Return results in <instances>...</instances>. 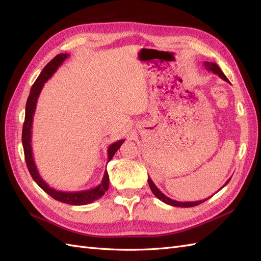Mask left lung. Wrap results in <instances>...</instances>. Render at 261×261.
I'll return each instance as SVG.
<instances>
[{
	"instance_id": "obj_1",
	"label": "left lung",
	"mask_w": 261,
	"mask_h": 261,
	"mask_svg": "<svg viewBox=\"0 0 261 261\" xmlns=\"http://www.w3.org/2000/svg\"><path fill=\"white\" fill-rule=\"evenodd\" d=\"M203 66L206 67L208 70H210V72L219 75V77L222 78L223 81L228 82L226 76L223 74L222 70H221V68L218 66V64H216V63H213V62H203ZM230 179H231V178H228V179L226 180V183H225L222 187H224V186L228 183V181H230ZM148 184H149V186H150V189H151V192L153 193V195L156 197L158 199H160V200L163 201L164 203L170 204V206H173V207H181V208L195 207V206H198V204L204 202V201H206V200L208 199V198H207V199L198 200V201H184V202H183V201H176V200H173V199L169 198V197H167L163 193H161L160 189L154 185V183H153V181L151 180V178H150L149 176H148ZM220 189H221V188H220ZM209 198H210V197H209Z\"/></svg>"
}]
</instances>
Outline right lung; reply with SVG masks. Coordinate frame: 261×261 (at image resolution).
<instances>
[{
    "mask_svg": "<svg viewBox=\"0 0 261 261\" xmlns=\"http://www.w3.org/2000/svg\"><path fill=\"white\" fill-rule=\"evenodd\" d=\"M68 57L69 54L67 53L58 54L57 57L46 64V66L42 69L40 75L38 76L33 87H31L29 97L27 99V103H26V114H25V122H23V125H22L21 141H22L23 153H25V159H26L28 171L36 183L55 200L68 203V204H73V206H82V204H88L93 202L94 200L101 198V197L103 196L105 193L108 191L109 184H110L108 171L105 172V175L102 177L101 183L93 188L86 189V191H80V192L57 191V189H54L46 184L40 176V174H39V171L37 169V165L34 160L33 149H31V135H33L31 129H33V121H34V115L36 111L39 94H40L46 81L50 80L52 75L57 72L58 68L63 64V62H64ZM123 143H124V139L117 140L108 148V162L112 159L114 153L117 151V149H120Z\"/></svg>",
    "mask_w": 261,
    "mask_h": 261,
    "instance_id": "1",
    "label": "right lung"
}]
</instances>
